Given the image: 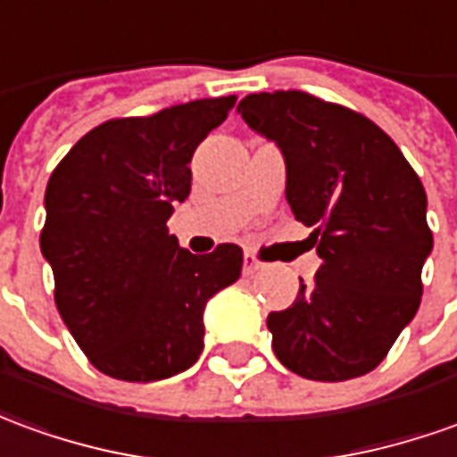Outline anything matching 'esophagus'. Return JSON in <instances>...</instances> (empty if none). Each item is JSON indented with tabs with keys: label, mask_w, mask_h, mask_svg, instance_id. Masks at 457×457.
Here are the masks:
<instances>
[{
	"label": "esophagus",
	"mask_w": 457,
	"mask_h": 457,
	"mask_svg": "<svg viewBox=\"0 0 457 457\" xmlns=\"http://www.w3.org/2000/svg\"><path fill=\"white\" fill-rule=\"evenodd\" d=\"M264 270V262L257 257V254H252V252H245V267H242V272L245 274H254Z\"/></svg>",
	"instance_id": "esophagus-1"
}]
</instances>
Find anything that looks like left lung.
<instances>
[{
    "label": "left lung",
    "instance_id": "1",
    "mask_svg": "<svg viewBox=\"0 0 457 457\" xmlns=\"http://www.w3.org/2000/svg\"><path fill=\"white\" fill-rule=\"evenodd\" d=\"M237 111L279 145L287 203L321 257L314 284L299 277L295 304L267 317L277 359L312 381L373 371L423 295L420 178L373 120L306 91L250 94Z\"/></svg>",
    "mask_w": 457,
    "mask_h": 457
}]
</instances>
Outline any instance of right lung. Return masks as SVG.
Listing matches in <instances>:
<instances>
[{
  "label": "right lung",
  "mask_w": 457,
  "mask_h": 457,
  "mask_svg": "<svg viewBox=\"0 0 457 457\" xmlns=\"http://www.w3.org/2000/svg\"><path fill=\"white\" fill-rule=\"evenodd\" d=\"M235 101L111 118L51 173L39 245L54 302L86 359L111 378L151 384L190 369L207 299L239 279L237 245L190 254L168 235L173 205L190 195L193 153Z\"/></svg>",
  "instance_id": "right-lung-1"
}]
</instances>
